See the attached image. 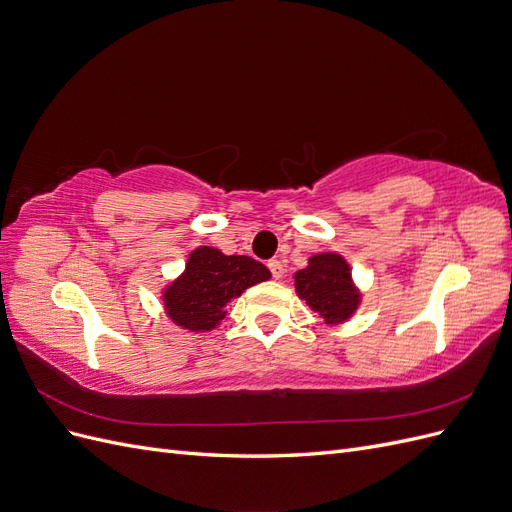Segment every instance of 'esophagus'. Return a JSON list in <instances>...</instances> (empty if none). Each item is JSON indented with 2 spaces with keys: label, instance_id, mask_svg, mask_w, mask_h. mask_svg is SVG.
<instances>
[{
  "label": "esophagus",
  "instance_id": "34e87169",
  "mask_svg": "<svg viewBox=\"0 0 512 512\" xmlns=\"http://www.w3.org/2000/svg\"><path fill=\"white\" fill-rule=\"evenodd\" d=\"M269 271H271V275H273V280H282V275H284V265L277 258H273V260H269Z\"/></svg>",
  "mask_w": 512,
  "mask_h": 512
}]
</instances>
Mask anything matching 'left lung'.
Instances as JSON below:
<instances>
[{
  "label": "left lung",
  "mask_w": 512,
  "mask_h": 512,
  "mask_svg": "<svg viewBox=\"0 0 512 512\" xmlns=\"http://www.w3.org/2000/svg\"><path fill=\"white\" fill-rule=\"evenodd\" d=\"M294 277V290L324 324L348 322L363 301V292L352 280L348 260L337 252H320L307 258V267Z\"/></svg>",
  "instance_id": "left-lung-1"
}]
</instances>
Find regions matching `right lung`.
Listing matches in <instances>:
<instances>
[{"label": "right lung", "instance_id": "obj_1", "mask_svg": "<svg viewBox=\"0 0 512 512\" xmlns=\"http://www.w3.org/2000/svg\"><path fill=\"white\" fill-rule=\"evenodd\" d=\"M271 271L250 256H226L209 245L190 252L185 269L162 288L168 320L179 329L209 333L226 318V305L260 282Z\"/></svg>", "mask_w": 512, "mask_h": 512}]
</instances>
